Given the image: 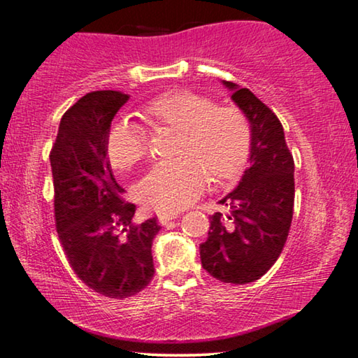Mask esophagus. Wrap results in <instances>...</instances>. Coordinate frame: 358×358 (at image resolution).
Returning a JSON list of instances; mask_svg holds the SVG:
<instances>
[{
  "instance_id": "1",
  "label": "esophagus",
  "mask_w": 358,
  "mask_h": 358,
  "mask_svg": "<svg viewBox=\"0 0 358 358\" xmlns=\"http://www.w3.org/2000/svg\"><path fill=\"white\" fill-rule=\"evenodd\" d=\"M179 215H180V213H178V210H169V213H162L160 215H158V222H160L162 225H166L169 220L178 219Z\"/></svg>"
}]
</instances>
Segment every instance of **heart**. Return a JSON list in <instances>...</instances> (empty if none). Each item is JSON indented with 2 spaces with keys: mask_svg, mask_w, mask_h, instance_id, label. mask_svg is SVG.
I'll use <instances>...</instances> for the list:
<instances>
[{
  "mask_svg": "<svg viewBox=\"0 0 358 358\" xmlns=\"http://www.w3.org/2000/svg\"><path fill=\"white\" fill-rule=\"evenodd\" d=\"M145 119L180 128L176 152L180 157L157 162L138 182V195L148 206L174 210L190 204L208 180L227 178L243 162L249 145L244 115L233 106H215L192 92H168L143 108ZM106 149L115 168L136 165L148 152L143 128L127 117L109 128Z\"/></svg>",
  "mask_w": 358,
  "mask_h": 358,
  "instance_id": "obj_1",
  "label": "heart"
}]
</instances>
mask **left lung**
<instances>
[{"label": "left lung", "mask_w": 358, "mask_h": 358, "mask_svg": "<svg viewBox=\"0 0 358 358\" xmlns=\"http://www.w3.org/2000/svg\"><path fill=\"white\" fill-rule=\"evenodd\" d=\"M222 84L249 120L250 149L241 180L219 201L230 213L210 215L200 257L210 276L238 285L260 279L284 249L294 215L295 163L276 114L249 89Z\"/></svg>", "instance_id": "8db88e82"}]
</instances>
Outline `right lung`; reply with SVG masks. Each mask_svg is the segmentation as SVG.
I'll return each instance as SVG.
<instances>
[{"label": "right lung", "mask_w": 358, "mask_h": 358, "mask_svg": "<svg viewBox=\"0 0 358 358\" xmlns=\"http://www.w3.org/2000/svg\"><path fill=\"white\" fill-rule=\"evenodd\" d=\"M130 95L117 90L87 93L63 114L50 152L55 224L78 278L99 295L127 298L154 278L152 241L157 217L134 225L136 206L110 169L106 139Z\"/></svg>", "instance_id": "right-lung-1"}]
</instances>
